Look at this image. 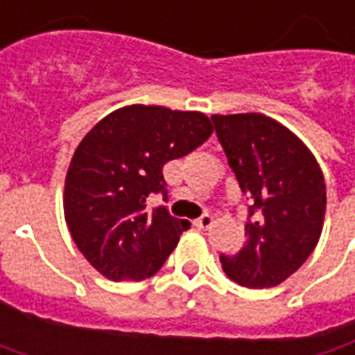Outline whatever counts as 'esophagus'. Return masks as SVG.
Segmentation results:
<instances>
[{"label": "esophagus", "instance_id": "1", "mask_svg": "<svg viewBox=\"0 0 355 355\" xmlns=\"http://www.w3.org/2000/svg\"><path fill=\"white\" fill-rule=\"evenodd\" d=\"M212 224H214V220H212L210 214H202L198 220H194V226L198 227V230H208Z\"/></svg>", "mask_w": 355, "mask_h": 355}]
</instances>
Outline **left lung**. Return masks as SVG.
Masks as SVG:
<instances>
[{
	"mask_svg": "<svg viewBox=\"0 0 355 355\" xmlns=\"http://www.w3.org/2000/svg\"><path fill=\"white\" fill-rule=\"evenodd\" d=\"M227 165L248 196L245 243L220 255L241 287L283 283L309 259L322 234L326 184L314 155L283 123L263 114L212 116Z\"/></svg>",
	"mask_w": 355,
	"mask_h": 355,
	"instance_id": "left-lung-1",
	"label": "left lung"
}]
</instances>
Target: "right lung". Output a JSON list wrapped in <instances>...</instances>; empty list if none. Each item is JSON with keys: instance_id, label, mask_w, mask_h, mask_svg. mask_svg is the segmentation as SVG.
<instances>
[{"instance_id": "add662e5", "label": "right lung", "mask_w": 355, "mask_h": 355, "mask_svg": "<svg viewBox=\"0 0 355 355\" xmlns=\"http://www.w3.org/2000/svg\"><path fill=\"white\" fill-rule=\"evenodd\" d=\"M200 112L133 104L98 121L80 141L64 182V218L80 253L112 281L153 277L189 220L165 206L147 210V196L166 198L163 166L212 135Z\"/></svg>"}]
</instances>
